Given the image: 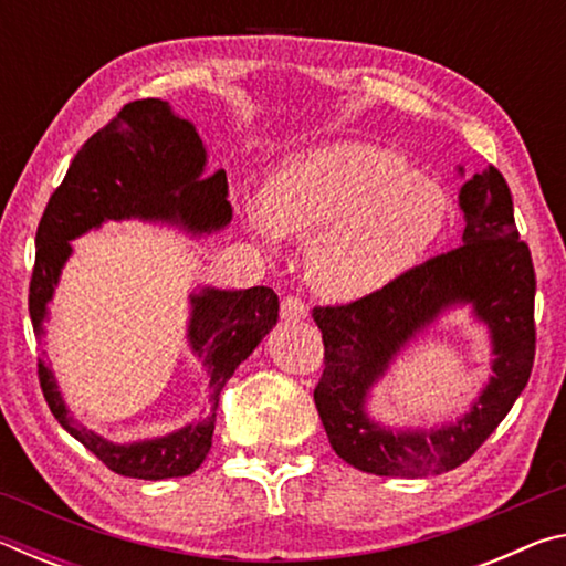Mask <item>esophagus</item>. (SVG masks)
I'll return each instance as SVG.
<instances>
[{"label": "esophagus", "mask_w": 566, "mask_h": 566, "mask_svg": "<svg viewBox=\"0 0 566 566\" xmlns=\"http://www.w3.org/2000/svg\"><path fill=\"white\" fill-rule=\"evenodd\" d=\"M306 306L302 300H296V296H286V300H282V319L286 322H302L306 319Z\"/></svg>", "instance_id": "esophagus-1"}]
</instances>
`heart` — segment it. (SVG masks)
<instances>
[{
	"label": "heart",
	"instance_id": "heart-1",
	"mask_svg": "<svg viewBox=\"0 0 566 566\" xmlns=\"http://www.w3.org/2000/svg\"><path fill=\"white\" fill-rule=\"evenodd\" d=\"M264 242L308 237L306 280L319 294L354 302L405 276L442 237L449 202L397 151L369 142H329L294 151L247 202Z\"/></svg>",
	"mask_w": 566,
	"mask_h": 566
}]
</instances>
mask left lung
I'll return each instance as SVG.
<instances>
[{
    "instance_id": "obj_1",
    "label": "left lung",
    "mask_w": 566,
    "mask_h": 566,
    "mask_svg": "<svg viewBox=\"0 0 566 566\" xmlns=\"http://www.w3.org/2000/svg\"><path fill=\"white\" fill-rule=\"evenodd\" d=\"M459 209L462 247L432 256L381 292L312 312L324 342L314 405L334 452L367 474L411 479L459 467L500 427L530 381L536 280L500 171L490 167L467 179ZM457 305H469L491 332V381L457 422L429 430L379 426L366 411L370 387L409 340Z\"/></svg>"
}]
</instances>
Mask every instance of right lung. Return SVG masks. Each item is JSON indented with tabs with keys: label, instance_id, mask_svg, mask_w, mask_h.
<instances>
[{
	"label": "right lung",
	"instance_id": "add662e5",
	"mask_svg": "<svg viewBox=\"0 0 566 566\" xmlns=\"http://www.w3.org/2000/svg\"><path fill=\"white\" fill-rule=\"evenodd\" d=\"M207 147L195 124L171 112L169 102L139 99L124 107L109 124L92 134L76 151L66 177L46 205L36 229V260L30 282V317L36 339L72 239L99 229L104 222H161L191 237L212 234L232 222L227 202V175H205ZM187 342L202 359L209 395L202 417L165 437L117 444L92 432L72 417L56 377L40 359V385L54 419L102 459L112 472L134 479L187 476L205 462L212 447L219 391L249 354L256 349L280 317V300L270 286L214 290L202 286L189 294Z\"/></svg>",
	"mask_w": 566,
	"mask_h": 566
}]
</instances>
